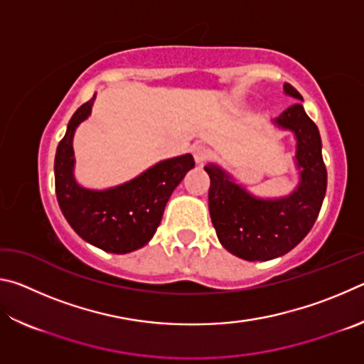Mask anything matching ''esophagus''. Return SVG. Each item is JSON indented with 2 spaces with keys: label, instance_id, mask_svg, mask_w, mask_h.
Returning <instances> with one entry per match:
<instances>
[{
  "label": "esophagus",
  "instance_id": "esophagus-1",
  "mask_svg": "<svg viewBox=\"0 0 364 364\" xmlns=\"http://www.w3.org/2000/svg\"><path fill=\"white\" fill-rule=\"evenodd\" d=\"M193 154H194L196 164H199V165H204V164L207 162V159L210 157V151H208L205 146H197V147H194Z\"/></svg>",
  "mask_w": 364,
  "mask_h": 364
}]
</instances>
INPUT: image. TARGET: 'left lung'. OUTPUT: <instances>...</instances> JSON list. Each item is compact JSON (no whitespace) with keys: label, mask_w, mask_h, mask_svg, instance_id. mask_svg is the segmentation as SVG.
<instances>
[{"label":"left lung","mask_w":364,"mask_h":364,"mask_svg":"<svg viewBox=\"0 0 364 364\" xmlns=\"http://www.w3.org/2000/svg\"><path fill=\"white\" fill-rule=\"evenodd\" d=\"M284 93L304 101L292 85H284ZM274 125L292 132L297 139L295 164L300 180L289 196L255 197L218 165L204 167L210 176L208 208L218 241L232 255L249 262L273 260L292 250L315 225L328 186L321 136L304 106L297 102L286 109Z\"/></svg>","instance_id":"obj_1"}]
</instances>
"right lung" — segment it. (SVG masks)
Instances as JSON below:
<instances>
[{
	"label": "right lung",
	"mask_w": 364,
	"mask_h": 364,
	"mask_svg": "<svg viewBox=\"0 0 364 364\" xmlns=\"http://www.w3.org/2000/svg\"><path fill=\"white\" fill-rule=\"evenodd\" d=\"M96 95L77 109L54 159V180L60 210L80 237L110 254H128L151 241L165 205L184 175L194 168L191 154L162 160L120 186L86 189L73 176V133L88 119Z\"/></svg>",
	"instance_id": "add662e5"
}]
</instances>
